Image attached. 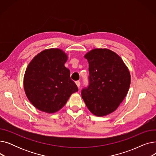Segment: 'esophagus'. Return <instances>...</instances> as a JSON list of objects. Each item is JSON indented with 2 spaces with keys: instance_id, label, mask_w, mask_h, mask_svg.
Returning <instances> with one entry per match:
<instances>
[{
  "instance_id": "34e87169",
  "label": "esophagus",
  "mask_w": 156,
  "mask_h": 156,
  "mask_svg": "<svg viewBox=\"0 0 156 156\" xmlns=\"http://www.w3.org/2000/svg\"><path fill=\"white\" fill-rule=\"evenodd\" d=\"M76 84L77 87H78V88H80V84H81L80 81H76Z\"/></svg>"
}]
</instances>
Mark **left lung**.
Listing matches in <instances>:
<instances>
[{
  "label": "left lung",
  "mask_w": 156,
  "mask_h": 156,
  "mask_svg": "<svg viewBox=\"0 0 156 156\" xmlns=\"http://www.w3.org/2000/svg\"><path fill=\"white\" fill-rule=\"evenodd\" d=\"M88 62L89 85L81 90L87 107L97 116L114 112L125 98L130 85L129 71L121 57L107 48H95Z\"/></svg>",
  "instance_id": "obj_1"
}]
</instances>
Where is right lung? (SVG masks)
<instances>
[{"label":"right lung","instance_id":"right-lung-1","mask_svg":"<svg viewBox=\"0 0 156 156\" xmlns=\"http://www.w3.org/2000/svg\"><path fill=\"white\" fill-rule=\"evenodd\" d=\"M67 55L59 48L46 49L28 64L24 88L30 102L38 110L54 113L60 110L73 93L78 91L64 66Z\"/></svg>","mask_w":156,"mask_h":156}]
</instances>
